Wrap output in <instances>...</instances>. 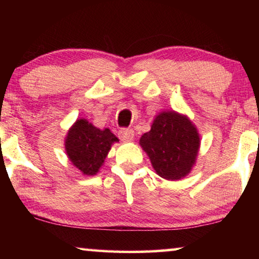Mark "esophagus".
<instances>
[{
	"label": "esophagus",
	"mask_w": 259,
	"mask_h": 259,
	"mask_svg": "<svg viewBox=\"0 0 259 259\" xmlns=\"http://www.w3.org/2000/svg\"><path fill=\"white\" fill-rule=\"evenodd\" d=\"M119 137L123 141H131L134 138V131L131 128H122L119 131Z\"/></svg>",
	"instance_id": "esophagus-1"
}]
</instances>
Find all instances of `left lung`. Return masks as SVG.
I'll use <instances>...</instances> for the list:
<instances>
[{
	"mask_svg": "<svg viewBox=\"0 0 259 259\" xmlns=\"http://www.w3.org/2000/svg\"><path fill=\"white\" fill-rule=\"evenodd\" d=\"M140 146L161 178L179 180L189 175L196 164L200 138L186 115L166 111L159 113L151 131L141 136Z\"/></svg>",
	"mask_w": 259,
	"mask_h": 259,
	"instance_id": "obj_1",
	"label": "left lung"
}]
</instances>
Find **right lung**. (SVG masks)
Returning <instances> with one entry per match:
<instances>
[{
	"label": "right lung",
	"mask_w": 259,
	"mask_h": 259,
	"mask_svg": "<svg viewBox=\"0 0 259 259\" xmlns=\"http://www.w3.org/2000/svg\"><path fill=\"white\" fill-rule=\"evenodd\" d=\"M116 141L119 139L108 128H97L86 119H77L67 133L65 148L76 168L83 175L94 176Z\"/></svg>",
	"instance_id": "1"
}]
</instances>
